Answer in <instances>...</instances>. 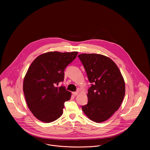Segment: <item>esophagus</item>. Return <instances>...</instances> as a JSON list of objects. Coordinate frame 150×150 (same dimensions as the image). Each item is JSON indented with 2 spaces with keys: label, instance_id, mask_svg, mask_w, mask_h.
Segmentation results:
<instances>
[{
  "label": "esophagus",
  "instance_id": "esophagus-1",
  "mask_svg": "<svg viewBox=\"0 0 150 150\" xmlns=\"http://www.w3.org/2000/svg\"><path fill=\"white\" fill-rule=\"evenodd\" d=\"M72 93H73V95H78V93H79V91L73 92H72Z\"/></svg>",
  "mask_w": 150,
  "mask_h": 150
}]
</instances>
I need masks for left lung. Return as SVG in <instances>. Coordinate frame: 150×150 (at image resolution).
Here are the masks:
<instances>
[{"mask_svg":"<svg viewBox=\"0 0 150 150\" xmlns=\"http://www.w3.org/2000/svg\"><path fill=\"white\" fill-rule=\"evenodd\" d=\"M78 57L91 83L88 90V103L82 110L91 120L102 122L110 118L122 102L125 93L124 78L117 64L105 55L82 54Z\"/></svg>","mask_w":150,"mask_h":150,"instance_id":"obj_1","label":"left lung"}]
</instances>
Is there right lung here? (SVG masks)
Masks as SVG:
<instances>
[{
	"mask_svg": "<svg viewBox=\"0 0 150 150\" xmlns=\"http://www.w3.org/2000/svg\"><path fill=\"white\" fill-rule=\"evenodd\" d=\"M78 52H48L38 56L25 76L23 91L27 105L39 120L49 123L62 114L64 103L71 92L64 86V70L77 57Z\"/></svg>",
	"mask_w": 150,
	"mask_h": 150,
	"instance_id": "add662e5",
	"label": "right lung"
}]
</instances>
